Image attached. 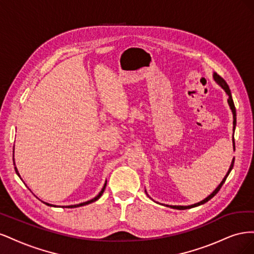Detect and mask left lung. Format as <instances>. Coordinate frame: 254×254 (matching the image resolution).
Segmentation results:
<instances>
[{"label": "left lung", "mask_w": 254, "mask_h": 254, "mask_svg": "<svg viewBox=\"0 0 254 254\" xmlns=\"http://www.w3.org/2000/svg\"><path fill=\"white\" fill-rule=\"evenodd\" d=\"M214 79L218 82L219 86H220L222 89H224V90L226 91V93H227V94H228V96H229V98H228V103H229L230 108H231V110H232V113H233V130H234V128H235V126H236V110H235V106H234L233 99H232L231 91H230V88H229V86H228V83L226 82V80H225L224 78H222V77H220V76H219L217 73H214ZM233 147H234V149H235V142H234V137H233ZM233 165H234V158H233V161H232V163H231V166H230V168H229V171H228L227 175L225 176V178L222 179V181L220 182V184H219V186L217 187V189L213 191V193H212L210 196H207L205 199H203L202 201L198 202V203H195V204H191V205H188V206H184V205H171V207H173V209H177V210H187V209H191V207H194V206H198V205H200V204H203V203H205L206 201H209L210 199H212V198H213L215 195H216V194L218 193L219 190H220V189H221V187H222V184L225 183V181H226V179H227V177L229 176L230 172L232 171Z\"/></svg>", "instance_id": "1"}]
</instances>
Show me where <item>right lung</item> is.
I'll list each match as a JSON object with an SVG mask.
<instances>
[{
	"label": "right lung",
	"instance_id": "obj_1",
	"mask_svg": "<svg viewBox=\"0 0 254 254\" xmlns=\"http://www.w3.org/2000/svg\"><path fill=\"white\" fill-rule=\"evenodd\" d=\"M14 164V163H13ZM14 170H16V173L18 174V176L20 177V175H19V173H18V170L16 167H14ZM106 184H107V181H106V183H105V186H104V188H103V190H101V193H99L95 198H93V199H91V200H89V201H86V202H82V203H79V204H75V205H67L66 207H77V206H81V205H86V204H89V203H91V202H94V201H96L98 198H101V196L103 195V193H104V190H105V189H106ZM45 204H48V205H51V204H49V203H47V202H44Z\"/></svg>",
	"mask_w": 254,
	"mask_h": 254
}]
</instances>
